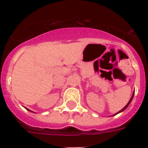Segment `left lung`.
<instances>
[{
	"mask_svg": "<svg viewBox=\"0 0 148 148\" xmlns=\"http://www.w3.org/2000/svg\"><path fill=\"white\" fill-rule=\"evenodd\" d=\"M133 95H134V92H133V95H132V97H131V98H130V101H129V102H128V103H127V105H126V106H125V108H123V109H122V110H120V111H119V112H118V113H116V114H118V113H121V112H122V111H124V110H125V109H126V108H127V107H128V105H129V104H130V102H131V101H132V99H133Z\"/></svg>",
	"mask_w": 148,
	"mask_h": 148,
	"instance_id": "obj_1",
	"label": "left lung"
}]
</instances>
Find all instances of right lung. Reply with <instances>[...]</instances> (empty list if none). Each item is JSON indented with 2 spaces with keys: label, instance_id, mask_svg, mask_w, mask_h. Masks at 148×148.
I'll list each match as a JSON object with an SVG mask.
<instances>
[{
  "label": "right lung",
  "instance_id": "1",
  "mask_svg": "<svg viewBox=\"0 0 148 148\" xmlns=\"http://www.w3.org/2000/svg\"><path fill=\"white\" fill-rule=\"evenodd\" d=\"M26 109H27V110H29V109H27V108H26ZM29 111H31V110H29ZM31 112H32V111H31Z\"/></svg>",
  "mask_w": 148,
  "mask_h": 148
}]
</instances>
